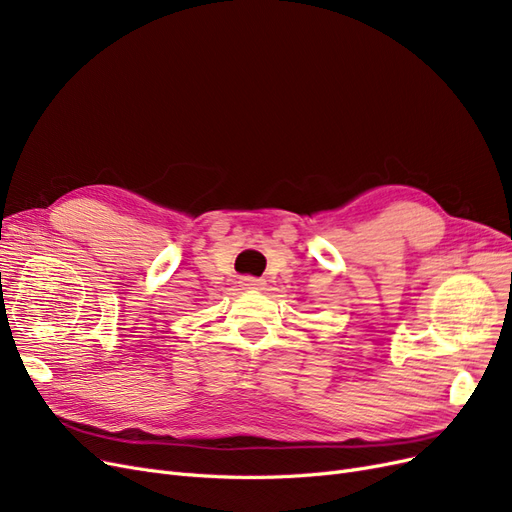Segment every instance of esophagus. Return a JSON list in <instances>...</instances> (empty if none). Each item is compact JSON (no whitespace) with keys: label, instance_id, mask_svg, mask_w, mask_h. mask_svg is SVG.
<instances>
[{"label":"esophagus","instance_id":"obj_1","mask_svg":"<svg viewBox=\"0 0 512 512\" xmlns=\"http://www.w3.org/2000/svg\"><path fill=\"white\" fill-rule=\"evenodd\" d=\"M241 286H243V288H247V290H260L262 286H265V282L258 280V277L245 275V277H241Z\"/></svg>","mask_w":512,"mask_h":512}]
</instances>
